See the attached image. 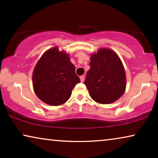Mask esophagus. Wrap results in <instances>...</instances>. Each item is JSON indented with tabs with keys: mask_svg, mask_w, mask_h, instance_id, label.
<instances>
[{
	"mask_svg": "<svg viewBox=\"0 0 158 158\" xmlns=\"http://www.w3.org/2000/svg\"><path fill=\"white\" fill-rule=\"evenodd\" d=\"M80 79H81V81L82 83H83L84 81H85V76H84V75H81V76L80 77Z\"/></svg>",
	"mask_w": 158,
	"mask_h": 158,
	"instance_id": "34e87169",
	"label": "esophagus"
}]
</instances>
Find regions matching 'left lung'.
<instances>
[{"label": "left lung", "mask_w": 158, "mask_h": 158, "mask_svg": "<svg viewBox=\"0 0 158 158\" xmlns=\"http://www.w3.org/2000/svg\"><path fill=\"white\" fill-rule=\"evenodd\" d=\"M90 68L84 84L96 102L109 104L117 101L126 88V75L118 56L102 48L90 57Z\"/></svg>", "instance_id": "left-lung-1"}]
</instances>
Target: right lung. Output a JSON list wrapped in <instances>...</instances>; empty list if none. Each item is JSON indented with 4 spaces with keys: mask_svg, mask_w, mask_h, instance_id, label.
<instances>
[{
    "mask_svg": "<svg viewBox=\"0 0 158 158\" xmlns=\"http://www.w3.org/2000/svg\"><path fill=\"white\" fill-rule=\"evenodd\" d=\"M80 81L68 55L60 52L57 47L43 54L32 75L36 95L43 102L51 106L65 103Z\"/></svg>",
    "mask_w": 158,
    "mask_h": 158,
    "instance_id": "obj_1",
    "label": "right lung"
}]
</instances>
